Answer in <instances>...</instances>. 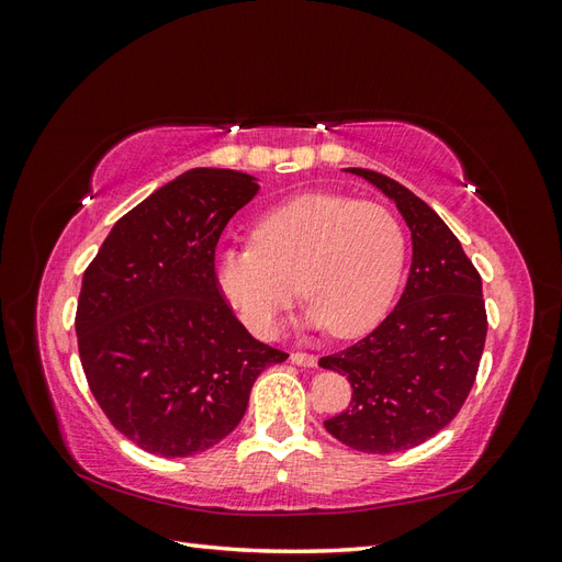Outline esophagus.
I'll return each instance as SVG.
<instances>
[{
    "instance_id": "obj_1",
    "label": "esophagus",
    "mask_w": 562,
    "mask_h": 562,
    "mask_svg": "<svg viewBox=\"0 0 562 562\" xmlns=\"http://www.w3.org/2000/svg\"><path fill=\"white\" fill-rule=\"evenodd\" d=\"M291 361H293L295 366H302V368H316V363H318V359H316L314 353H304V351L291 353Z\"/></svg>"
}]
</instances>
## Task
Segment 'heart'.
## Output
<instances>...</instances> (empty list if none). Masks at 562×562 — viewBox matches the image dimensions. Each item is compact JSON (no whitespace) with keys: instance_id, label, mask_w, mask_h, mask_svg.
Listing matches in <instances>:
<instances>
[{"instance_id":"obj_1","label":"heart","mask_w":562,"mask_h":562,"mask_svg":"<svg viewBox=\"0 0 562 562\" xmlns=\"http://www.w3.org/2000/svg\"><path fill=\"white\" fill-rule=\"evenodd\" d=\"M403 262L405 236L384 206L310 192L267 211L252 248H220L213 274L252 333H274L300 288L304 326L359 337L389 312Z\"/></svg>"}]
</instances>
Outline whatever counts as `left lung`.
<instances>
[{
	"mask_svg": "<svg viewBox=\"0 0 562 562\" xmlns=\"http://www.w3.org/2000/svg\"><path fill=\"white\" fill-rule=\"evenodd\" d=\"M345 171L396 203L413 265L394 312L361 342L318 361L353 389L349 411L323 427L353 450L389 454L429 440L464 405L487 335L483 283L450 227L407 187L368 168Z\"/></svg>",
	"mask_w": 562,
	"mask_h": 562,
	"instance_id": "obj_1",
	"label": "left lung"
}]
</instances>
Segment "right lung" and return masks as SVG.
<instances>
[{"label":"right lung","instance_id":"add662e5","mask_svg":"<svg viewBox=\"0 0 562 562\" xmlns=\"http://www.w3.org/2000/svg\"><path fill=\"white\" fill-rule=\"evenodd\" d=\"M258 190L248 173L192 168L116 220L83 271V372L114 429L151 454L220 443L260 372L288 359L241 326L213 274L220 234Z\"/></svg>","mask_w":562,"mask_h":562}]
</instances>
